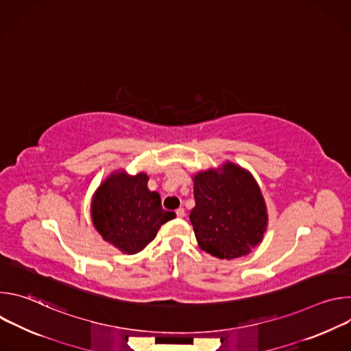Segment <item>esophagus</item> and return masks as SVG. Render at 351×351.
<instances>
[{
	"label": "esophagus",
	"mask_w": 351,
	"mask_h": 351,
	"mask_svg": "<svg viewBox=\"0 0 351 351\" xmlns=\"http://www.w3.org/2000/svg\"><path fill=\"white\" fill-rule=\"evenodd\" d=\"M176 215H178V218H183L186 215V213H184L183 208H178L176 210Z\"/></svg>",
	"instance_id": "1"
}]
</instances>
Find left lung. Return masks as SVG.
<instances>
[{
    "instance_id": "8db88e82",
    "label": "left lung",
    "mask_w": 351,
    "mask_h": 351,
    "mask_svg": "<svg viewBox=\"0 0 351 351\" xmlns=\"http://www.w3.org/2000/svg\"><path fill=\"white\" fill-rule=\"evenodd\" d=\"M195 207L190 222L199 248L219 260L247 256L268 226V210L254 176L226 161L193 175Z\"/></svg>"
}]
</instances>
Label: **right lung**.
Wrapping results in <instances>:
<instances>
[{"mask_svg":"<svg viewBox=\"0 0 351 351\" xmlns=\"http://www.w3.org/2000/svg\"><path fill=\"white\" fill-rule=\"evenodd\" d=\"M148 175L112 172L91 199V222L101 237L123 254H136L157 236L160 228L176 217L162 210L161 197L147 187Z\"/></svg>","mask_w":351,"mask_h":351,"instance_id":"obj_1","label":"right lung"}]
</instances>
